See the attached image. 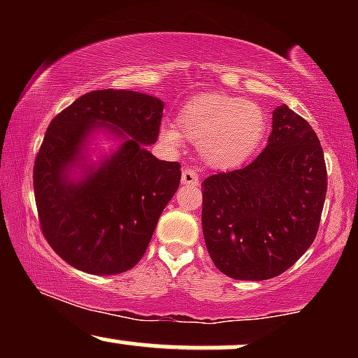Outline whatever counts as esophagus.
Here are the masks:
<instances>
[{"instance_id": "esophagus-1", "label": "esophagus", "mask_w": 358, "mask_h": 358, "mask_svg": "<svg viewBox=\"0 0 358 358\" xmlns=\"http://www.w3.org/2000/svg\"><path fill=\"white\" fill-rule=\"evenodd\" d=\"M199 173H196L195 170H190V168H185L182 171V183L183 185H192V187H195V185H199Z\"/></svg>"}]
</instances>
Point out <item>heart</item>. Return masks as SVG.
Returning <instances> with one entry per match:
<instances>
[{"label": "heart", "instance_id": "heart-1", "mask_svg": "<svg viewBox=\"0 0 358 358\" xmlns=\"http://www.w3.org/2000/svg\"><path fill=\"white\" fill-rule=\"evenodd\" d=\"M268 129V116L256 102L205 92L180 108L176 124L162 127V141L171 150L185 138L199 145L205 165L217 170L241 166L256 153Z\"/></svg>", "mask_w": 358, "mask_h": 358}]
</instances>
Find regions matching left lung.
<instances>
[{
  "instance_id": "1",
  "label": "left lung",
  "mask_w": 358,
  "mask_h": 358,
  "mask_svg": "<svg viewBox=\"0 0 358 358\" xmlns=\"http://www.w3.org/2000/svg\"><path fill=\"white\" fill-rule=\"evenodd\" d=\"M202 229L220 273L264 281L313 244L327 195V165L306 119L286 104L273 113L268 146L241 170L202 183Z\"/></svg>"
}]
</instances>
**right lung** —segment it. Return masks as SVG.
<instances>
[{
  "instance_id": "right-lung-1",
  "label": "right lung",
  "mask_w": 358,
  "mask_h": 358,
  "mask_svg": "<svg viewBox=\"0 0 358 358\" xmlns=\"http://www.w3.org/2000/svg\"><path fill=\"white\" fill-rule=\"evenodd\" d=\"M163 102L134 90H92L53 117L35 159L34 190L42 232L76 269L97 276L136 266L182 178L180 163L155 158ZM106 127L123 143L87 163L88 138ZM81 170L73 179L71 168Z\"/></svg>"
}]
</instances>
